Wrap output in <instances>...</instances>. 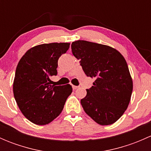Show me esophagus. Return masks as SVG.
Listing matches in <instances>:
<instances>
[{"mask_svg": "<svg viewBox=\"0 0 151 151\" xmlns=\"http://www.w3.org/2000/svg\"><path fill=\"white\" fill-rule=\"evenodd\" d=\"M79 88L78 86H76V85H72L73 90H76V89H77V88Z\"/></svg>", "mask_w": 151, "mask_h": 151, "instance_id": "esophagus-1", "label": "esophagus"}]
</instances>
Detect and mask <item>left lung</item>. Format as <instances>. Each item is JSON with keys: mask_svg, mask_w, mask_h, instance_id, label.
Wrapping results in <instances>:
<instances>
[{"mask_svg": "<svg viewBox=\"0 0 151 151\" xmlns=\"http://www.w3.org/2000/svg\"><path fill=\"white\" fill-rule=\"evenodd\" d=\"M71 51L85 74L95 80L80 101L85 112L102 126L116 122L127 109L133 90L123 56L112 47L84 40L72 42Z\"/></svg>", "mask_w": 151, "mask_h": 151, "instance_id": "left-lung-1", "label": "left lung"}]
</instances>
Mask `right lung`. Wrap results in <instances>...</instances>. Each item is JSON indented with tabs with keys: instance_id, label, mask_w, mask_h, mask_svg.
Returning a JSON list of instances; mask_svg holds the SVG:
<instances>
[{
	"instance_id": "obj_1",
	"label": "right lung",
	"mask_w": 151,
	"mask_h": 151,
	"mask_svg": "<svg viewBox=\"0 0 151 151\" xmlns=\"http://www.w3.org/2000/svg\"><path fill=\"white\" fill-rule=\"evenodd\" d=\"M70 43L43 44L32 47L18 63L13 83L16 102L24 116L37 125L48 124L62 112L72 92L69 84L55 86L58 60Z\"/></svg>"
}]
</instances>
